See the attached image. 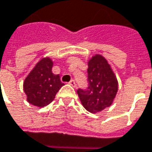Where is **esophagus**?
<instances>
[{
	"mask_svg": "<svg viewBox=\"0 0 152 152\" xmlns=\"http://www.w3.org/2000/svg\"><path fill=\"white\" fill-rule=\"evenodd\" d=\"M69 85H71V86H72L73 88H76V82H75L74 80H71V81H70V82L69 83Z\"/></svg>",
	"mask_w": 152,
	"mask_h": 152,
	"instance_id": "34e87169",
	"label": "esophagus"
}]
</instances>
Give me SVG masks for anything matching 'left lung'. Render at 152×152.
Here are the masks:
<instances>
[{
    "instance_id": "obj_1",
    "label": "left lung",
    "mask_w": 152,
    "mask_h": 152,
    "mask_svg": "<svg viewBox=\"0 0 152 152\" xmlns=\"http://www.w3.org/2000/svg\"><path fill=\"white\" fill-rule=\"evenodd\" d=\"M89 87L78 90L83 106L90 113H98L113 104L118 82L111 66L102 55L96 54L88 61Z\"/></svg>"
}]
</instances>
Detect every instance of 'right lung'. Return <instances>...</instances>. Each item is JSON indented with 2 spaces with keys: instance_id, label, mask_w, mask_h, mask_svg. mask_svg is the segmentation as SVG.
<instances>
[{
  "instance_id": "right-lung-1",
  "label": "right lung",
  "mask_w": 152,
  "mask_h": 152,
  "mask_svg": "<svg viewBox=\"0 0 152 152\" xmlns=\"http://www.w3.org/2000/svg\"><path fill=\"white\" fill-rule=\"evenodd\" d=\"M53 64L54 62L50 57H42L23 82L27 101L34 106L42 108L48 105L64 85L60 76L53 74Z\"/></svg>"
}]
</instances>
